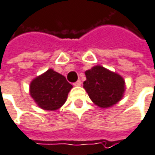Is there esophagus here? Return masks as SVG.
Here are the masks:
<instances>
[{
    "label": "esophagus",
    "mask_w": 155,
    "mask_h": 155,
    "mask_svg": "<svg viewBox=\"0 0 155 155\" xmlns=\"http://www.w3.org/2000/svg\"><path fill=\"white\" fill-rule=\"evenodd\" d=\"M81 84H82V82H81L80 80H78L77 82H75V83H74V86H75V87H80V86H81Z\"/></svg>",
    "instance_id": "esophagus-1"
}]
</instances>
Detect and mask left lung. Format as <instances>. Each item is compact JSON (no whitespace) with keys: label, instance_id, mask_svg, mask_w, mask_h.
Instances as JSON below:
<instances>
[{"label":"left lung","instance_id":"8db88e82","mask_svg":"<svg viewBox=\"0 0 155 155\" xmlns=\"http://www.w3.org/2000/svg\"><path fill=\"white\" fill-rule=\"evenodd\" d=\"M83 87L90 99L99 107L107 108L119 102L124 93V78L102 66H95L85 72Z\"/></svg>","mask_w":155,"mask_h":155}]
</instances>
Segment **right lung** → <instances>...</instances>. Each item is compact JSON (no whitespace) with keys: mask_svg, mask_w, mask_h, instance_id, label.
<instances>
[{"mask_svg":"<svg viewBox=\"0 0 155 155\" xmlns=\"http://www.w3.org/2000/svg\"><path fill=\"white\" fill-rule=\"evenodd\" d=\"M72 87L64 76L48 69L31 82L30 94L40 108L54 111L65 104Z\"/></svg>","mask_w":155,"mask_h":155,"instance_id":"obj_1","label":"right lung"}]
</instances>
